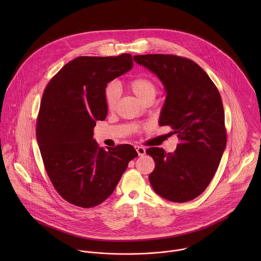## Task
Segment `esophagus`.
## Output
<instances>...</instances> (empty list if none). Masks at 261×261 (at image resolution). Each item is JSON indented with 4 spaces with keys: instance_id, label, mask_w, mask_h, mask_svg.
Listing matches in <instances>:
<instances>
[{
    "instance_id": "1",
    "label": "esophagus",
    "mask_w": 261,
    "mask_h": 261,
    "mask_svg": "<svg viewBox=\"0 0 261 261\" xmlns=\"http://www.w3.org/2000/svg\"><path fill=\"white\" fill-rule=\"evenodd\" d=\"M135 148H136V150H137V152H138V154H139L140 156H142V155H145V154H146V149H145V148H143V147H139V146H136Z\"/></svg>"
}]
</instances>
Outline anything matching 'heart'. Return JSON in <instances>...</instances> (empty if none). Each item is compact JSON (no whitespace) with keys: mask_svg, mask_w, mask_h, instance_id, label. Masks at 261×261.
Segmentation results:
<instances>
[{"mask_svg":"<svg viewBox=\"0 0 261 261\" xmlns=\"http://www.w3.org/2000/svg\"><path fill=\"white\" fill-rule=\"evenodd\" d=\"M128 85H129V88L133 90V92L142 101L149 96H154L156 92L154 83L148 77H144V76L135 77L129 81ZM105 97H106L107 107L110 110L114 109L119 98V87L116 83L112 82L107 86L105 90Z\"/></svg>","mask_w":261,"mask_h":261,"instance_id":"1","label":"heart"}]
</instances>
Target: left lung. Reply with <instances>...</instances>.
Returning <instances> with one entry per match:
<instances>
[{
    "mask_svg": "<svg viewBox=\"0 0 261 261\" xmlns=\"http://www.w3.org/2000/svg\"><path fill=\"white\" fill-rule=\"evenodd\" d=\"M134 60L163 83L166 100L159 124L171 125L172 134L181 141L174 152L147 149L155 163L149 183L166 200L191 201L211 182L226 148L220 93L208 74L190 59L148 54L136 55Z\"/></svg>",
    "mask_w": 261,
    "mask_h": 261,
    "instance_id": "8db88e82",
    "label": "left lung"
}]
</instances>
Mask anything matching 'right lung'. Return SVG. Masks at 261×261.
Listing matches in <instances>:
<instances>
[{
    "instance_id": "obj_1",
    "label": "right lung",
    "mask_w": 261,
    "mask_h": 261,
    "mask_svg": "<svg viewBox=\"0 0 261 261\" xmlns=\"http://www.w3.org/2000/svg\"><path fill=\"white\" fill-rule=\"evenodd\" d=\"M134 66L130 54L81 56L65 64L48 83L38 115V146L46 172L67 202L91 208L106 201L128 162L138 156L130 145L99 148L96 120H105L109 82Z\"/></svg>"
}]
</instances>
